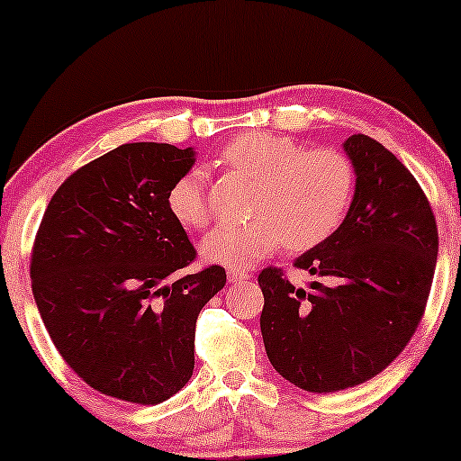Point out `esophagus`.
<instances>
[{
    "instance_id": "esophagus-1",
    "label": "esophagus",
    "mask_w": 461,
    "mask_h": 461,
    "mask_svg": "<svg viewBox=\"0 0 461 461\" xmlns=\"http://www.w3.org/2000/svg\"><path fill=\"white\" fill-rule=\"evenodd\" d=\"M250 276H252L250 271H246V269H228V280H230L231 284H238V282L249 280Z\"/></svg>"
}]
</instances>
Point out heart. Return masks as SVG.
Returning a JSON list of instances; mask_svg holds the SVG:
<instances>
[{"instance_id":"heart-1","label":"heart","mask_w":461,"mask_h":461,"mask_svg":"<svg viewBox=\"0 0 461 461\" xmlns=\"http://www.w3.org/2000/svg\"><path fill=\"white\" fill-rule=\"evenodd\" d=\"M225 171L255 181L249 221L223 223L203 242L206 261L244 269L284 244L307 252L342 228L353 206L357 173L351 158L334 148L304 150L293 138L265 131L240 133L223 146ZM167 209L187 230L211 223L206 175L192 168L173 181Z\"/></svg>"}]
</instances>
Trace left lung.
<instances>
[{
  "label": "left lung",
  "instance_id": "1",
  "mask_svg": "<svg viewBox=\"0 0 461 461\" xmlns=\"http://www.w3.org/2000/svg\"><path fill=\"white\" fill-rule=\"evenodd\" d=\"M357 173L342 228L294 261L323 277L304 290L258 274L261 332L276 372L309 393L363 384L399 357L422 321L437 267V219L407 167L380 141H345Z\"/></svg>",
  "mask_w": 461,
  "mask_h": 461
}]
</instances>
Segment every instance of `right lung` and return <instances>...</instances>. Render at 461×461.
<instances>
[{
    "instance_id": "obj_1",
    "label": "right lung",
    "mask_w": 461,
    "mask_h": 461,
    "mask_svg": "<svg viewBox=\"0 0 461 461\" xmlns=\"http://www.w3.org/2000/svg\"><path fill=\"white\" fill-rule=\"evenodd\" d=\"M192 165V148L122 144L64 179L39 223L31 286L43 326L108 397L157 405L181 391L200 309L228 282L221 265L175 280L196 249L167 192Z\"/></svg>"
}]
</instances>
